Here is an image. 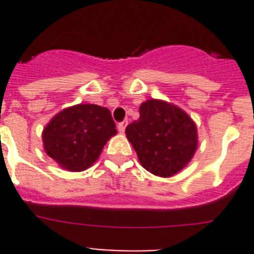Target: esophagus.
Returning a JSON list of instances; mask_svg holds the SVG:
<instances>
[{
  "mask_svg": "<svg viewBox=\"0 0 254 254\" xmlns=\"http://www.w3.org/2000/svg\"><path fill=\"white\" fill-rule=\"evenodd\" d=\"M127 124V121H123V123H119V125H117V129H119L120 133H124V131H125Z\"/></svg>",
  "mask_w": 254,
  "mask_h": 254,
  "instance_id": "34e87169",
  "label": "esophagus"
}]
</instances>
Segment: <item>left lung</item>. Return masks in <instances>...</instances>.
Masks as SVG:
<instances>
[{
  "instance_id": "left-lung-1",
  "label": "left lung",
  "mask_w": 254,
  "mask_h": 254,
  "mask_svg": "<svg viewBox=\"0 0 254 254\" xmlns=\"http://www.w3.org/2000/svg\"><path fill=\"white\" fill-rule=\"evenodd\" d=\"M142 167L158 177H171L190 162L196 150V127L175 105L147 100L139 119L125 129Z\"/></svg>"
}]
</instances>
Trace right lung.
I'll use <instances>...</instances> for the list:
<instances>
[{"label": "right lung", "mask_w": 254, "mask_h": 254, "mask_svg": "<svg viewBox=\"0 0 254 254\" xmlns=\"http://www.w3.org/2000/svg\"><path fill=\"white\" fill-rule=\"evenodd\" d=\"M117 133L109 109L79 104L58 113L43 130L46 153L62 167L81 171L99 158L104 145Z\"/></svg>", "instance_id": "1"}]
</instances>
